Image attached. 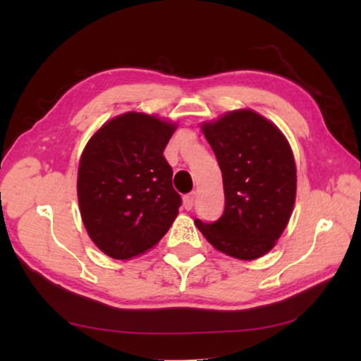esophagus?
Wrapping results in <instances>:
<instances>
[{
	"label": "esophagus",
	"mask_w": 361,
	"mask_h": 361,
	"mask_svg": "<svg viewBox=\"0 0 361 361\" xmlns=\"http://www.w3.org/2000/svg\"><path fill=\"white\" fill-rule=\"evenodd\" d=\"M194 203H195V192H190V194L183 197V206H185V209H188V211L192 209Z\"/></svg>",
	"instance_id": "1"
}]
</instances>
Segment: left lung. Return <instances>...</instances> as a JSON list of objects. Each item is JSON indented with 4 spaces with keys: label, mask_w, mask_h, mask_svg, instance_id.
<instances>
[{
    "label": "left lung",
    "mask_w": 361,
    "mask_h": 361,
    "mask_svg": "<svg viewBox=\"0 0 361 361\" xmlns=\"http://www.w3.org/2000/svg\"><path fill=\"white\" fill-rule=\"evenodd\" d=\"M203 133L224 176L225 211L212 224L195 219L214 248L252 260L267 255L286 229L296 198L293 152L281 130L252 110H235Z\"/></svg>",
    "instance_id": "1"
}]
</instances>
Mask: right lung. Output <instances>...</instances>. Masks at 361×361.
Masks as SVG:
<instances>
[{
  "instance_id": "add662e5",
  "label": "right lung",
  "mask_w": 361,
  "mask_h": 361,
  "mask_svg": "<svg viewBox=\"0 0 361 361\" xmlns=\"http://www.w3.org/2000/svg\"><path fill=\"white\" fill-rule=\"evenodd\" d=\"M176 126L145 113L106 122L83 149L78 175L80 216L91 240L113 259L153 248L178 216L181 197L163 152Z\"/></svg>"
}]
</instances>
